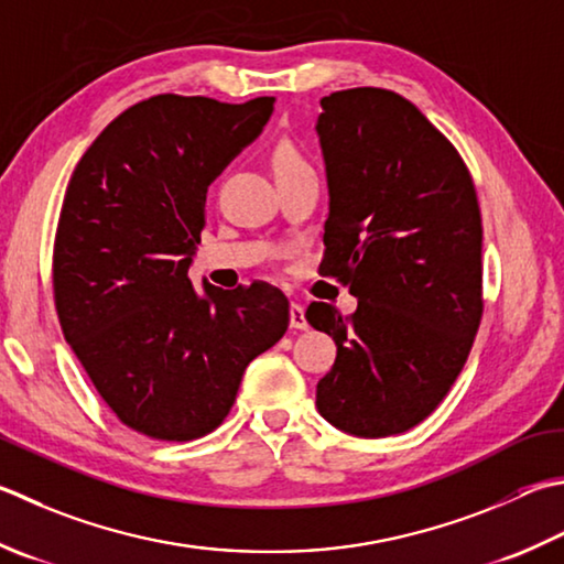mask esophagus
Here are the masks:
<instances>
[{
	"mask_svg": "<svg viewBox=\"0 0 564 564\" xmlns=\"http://www.w3.org/2000/svg\"><path fill=\"white\" fill-rule=\"evenodd\" d=\"M291 327H293V329H305V327H307L303 305L291 303Z\"/></svg>",
	"mask_w": 564,
	"mask_h": 564,
	"instance_id": "1",
	"label": "esophagus"
}]
</instances>
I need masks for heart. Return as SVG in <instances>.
Wrapping results in <instances>:
<instances>
[{
	"label": "heart",
	"instance_id": "heart-1",
	"mask_svg": "<svg viewBox=\"0 0 564 564\" xmlns=\"http://www.w3.org/2000/svg\"><path fill=\"white\" fill-rule=\"evenodd\" d=\"M273 165H275V175H285V173H295V171H305L311 169L307 161L301 156V151L291 143H281L273 153Z\"/></svg>",
	"mask_w": 564,
	"mask_h": 564
}]
</instances>
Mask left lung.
<instances>
[{
    "label": "left lung",
    "instance_id": "8db88e82",
    "mask_svg": "<svg viewBox=\"0 0 564 564\" xmlns=\"http://www.w3.org/2000/svg\"><path fill=\"white\" fill-rule=\"evenodd\" d=\"M319 107L329 191L319 271L349 285L357 311L307 305V323L337 345L315 405L349 435H399L445 399L477 337V191L457 149L405 97L355 87Z\"/></svg>",
    "mask_w": 564,
    "mask_h": 564
}]
</instances>
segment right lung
<instances>
[{"label": "right lung", "instance_id": "obj_1", "mask_svg": "<svg viewBox=\"0 0 564 564\" xmlns=\"http://www.w3.org/2000/svg\"><path fill=\"white\" fill-rule=\"evenodd\" d=\"M273 97L227 105L156 95L83 153L53 245L65 341L102 401L137 433L185 443L225 421L253 357L289 329L269 283L193 289L207 187L261 134Z\"/></svg>", "mask_w": 564, "mask_h": 564}]
</instances>
